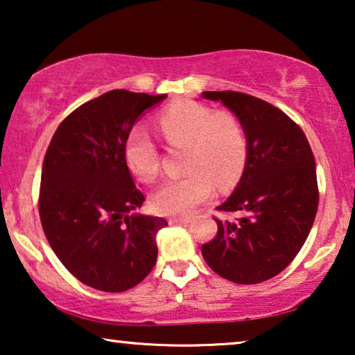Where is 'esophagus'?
Masks as SVG:
<instances>
[{
	"label": "esophagus",
	"instance_id": "1",
	"mask_svg": "<svg viewBox=\"0 0 355 355\" xmlns=\"http://www.w3.org/2000/svg\"><path fill=\"white\" fill-rule=\"evenodd\" d=\"M191 221V216H174L169 220V225H187Z\"/></svg>",
	"mask_w": 355,
	"mask_h": 355
}]
</instances>
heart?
<instances>
[{"label":"heart","mask_w":355,"mask_h":355,"mask_svg":"<svg viewBox=\"0 0 355 355\" xmlns=\"http://www.w3.org/2000/svg\"><path fill=\"white\" fill-rule=\"evenodd\" d=\"M158 125L169 147L184 148L181 179L163 182L150 200L164 216H184L211 197L215 184L227 189L239 181L249 157L244 125L230 111H213L197 101H179L159 114ZM124 163L134 178L153 182L159 174V152L144 129L135 128L124 144Z\"/></svg>","instance_id":"heart-1"}]
</instances>
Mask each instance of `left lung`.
<instances>
[{
  "mask_svg": "<svg viewBox=\"0 0 355 355\" xmlns=\"http://www.w3.org/2000/svg\"><path fill=\"white\" fill-rule=\"evenodd\" d=\"M244 125L249 157L236 191L216 210L242 213L236 223L215 218L218 232L202 245L208 266L237 284L279 275L302 249L318 210L317 166L304 130L268 101L241 92H203Z\"/></svg>",
  "mask_w": 355,
  "mask_h": 355,
  "instance_id": "obj_1",
  "label": "left lung"
}]
</instances>
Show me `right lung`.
Listing matches in <instances>:
<instances>
[{
  "label": "right lung",
  "mask_w": 355,
  "mask_h": 355,
  "mask_svg": "<svg viewBox=\"0 0 355 355\" xmlns=\"http://www.w3.org/2000/svg\"><path fill=\"white\" fill-rule=\"evenodd\" d=\"M163 95L111 90L58 125L42 168L38 211L53 252L80 283L105 293L137 286L157 263L158 216L134 215L144 193L124 163V144Z\"/></svg>",
  "instance_id": "add662e5"
}]
</instances>
